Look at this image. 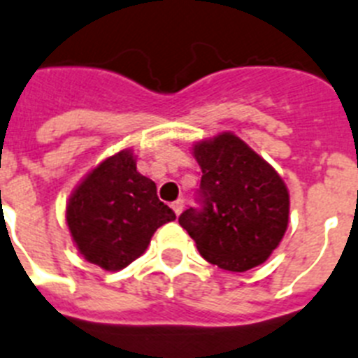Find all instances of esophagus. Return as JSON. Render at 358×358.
I'll use <instances>...</instances> for the list:
<instances>
[{"mask_svg":"<svg viewBox=\"0 0 358 358\" xmlns=\"http://www.w3.org/2000/svg\"><path fill=\"white\" fill-rule=\"evenodd\" d=\"M171 207H173V210H175L176 216H180V214H182V210H183V200L173 201V205H171Z\"/></svg>","mask_w":358,"mask_h":358,"instance_id":"1","label":"esophagus"}]
</instances>
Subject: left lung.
Segmentation results:
<instances>
[{
    "label": "left lung",
    "instance_id": "obj_1",
    "mask_svg": "<svg viewBox=\"0 0 358 358\" xmlns=\"http://www.w3.org/2000/svg\"><path fill=\"white\" fill-rule=\"evenodd\" d=\"M201 209L178 217L201 257L231 272L263 265L288 227L290 194L278 171L234 133L192 145Z\"/></svg>",
    "mask_w": 358,
    "mask_h": 358
}]
</instances>
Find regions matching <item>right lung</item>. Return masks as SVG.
Returning a JSON list of instances; mask_svg holds the SVG:
<instances>
[{"mask_svg": "<svg viewBox=\"0 0 358 358\" xmlns=\"http://www.w3.org/2000/svg\"><path fill=\"white\" fill-rule=\"evenodd\" d=\"M175 217L158 200L153 180L136 171L131 149L93 167L66 203V223L77 250L110 272L141 257L158 227Z\"/></svg>", "mask_w": 358, "mask_h": 358, "instance_id": "obj_1", "label": "right lung"}]
</instances>
